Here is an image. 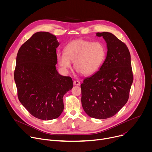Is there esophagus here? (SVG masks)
Listing matches in <instances>:
<instances>
[{
	"instance_id": "esophagus-1",
	"label": "esophagus",
	"mask_w": 152,
	"mask_h": 152,
	"mask_svg": "<svg viewBox=\"0 0 152 152\" xmlns=\"http://www.w3.org/2000/svg\"><path fill=\"white\" fill-rule=\"evenodd\" d=\"M73 84L75 85H80V81H79V80H75L73 82Z\"/></svg>"
}]
</instances>
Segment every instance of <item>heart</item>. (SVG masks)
I'll return each mask as SVG.
<instances>
[{"label": "heart", "mask_w": 152, "mask_h": 152, "mask_svg": "<svg viewBox=\"0 0 152 152\" xmlns=\"http://www.w3.org/2000/svg\"><path fill=\"white\" fill-rule=\"evenodd\" d=\"M106 56V50L100 42L84 39L72 41L64 48V53H58L56 60L59 66L67 70L74 62V67L79 73L88 76L99 70Z\"/></svg>", "instance_id": "obj_1"}]
</instances>
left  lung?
Masks as SVG:
<instances>
[{"mask_svg": "<svg viewBox=\"0 0 152 152\" xmlns=\"http://www.w3.org/2000/svg\"><path fill=\"white\" fill-rule=\"evenodd\" d=\"M107 45L106 59L99 71L81 84L82 105L90 117L106 119L127 103L134 77L127 46L110 32H97Z\"/></svg>", "mask_w": 152, "mask_h": 152, "instance_id": "8db88e82", "label": "left lung"}]
</instances>
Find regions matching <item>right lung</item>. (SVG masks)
Masks as SVG:
<instances>
[{"mask_svg": "<svg viewBox=\"0 0 152 152\" xmlns=\"http://www.w3.org/2000/svg\"><path fill=\"white\" fill-rule=\"evenodd\" d=\"M59 45L55 35L38 32L17 53L14 80L18 100L40 120L57 118L64 110L63 96L73 88L72 79L60 75L56 69Z\"/></svg>", "mask_w": 152, "mask_h": 152, "instance_id": "right-lung-1", "label": "right lung"}]
</instances>
